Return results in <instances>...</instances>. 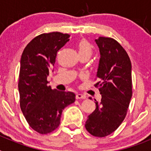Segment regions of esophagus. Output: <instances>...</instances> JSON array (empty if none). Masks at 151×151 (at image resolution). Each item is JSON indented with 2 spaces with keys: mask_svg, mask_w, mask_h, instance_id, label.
I'll list each match as a JSON object with an SVG mask.
<instances>
[{
  "mask_svg": "<svg viewBox=\"0 0 151 151\" xmlns=\"http://www.w3.org/2000/svg\"><path fill=\"white\" fill-rule=\"evenodd\" d=\"M86 98V96L82 94H76V99L79 100V99H85Z\"/></svg>",
  "mask_w": 151,
  "mask_h": 151,
  "instance_id": "34e87169",
  "label": "esophagus"
}]
</instances>
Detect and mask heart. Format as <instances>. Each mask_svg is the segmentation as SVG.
Returning <instances> with one entry per match:
<instances>
[{"mask_svg": "<svg viewBox=\"0 0 151 151\" xmlns=\"http://www.w3.org/2000/svg\"><path fill=\"white\" fill-rule=\"evenodd\" d=\"M77 47H78V51L79 55L85 54V55H88L89 57H91V55L92 54V52H93V49H92L91 44L85 39L81 40L78 42Z\"/></svg>", "mask_w": 151, "mask_h": 151, "instance_id": "obj_1", "label": "heart"}]
</instances>
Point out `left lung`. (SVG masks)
Returning a JSON list of instances; mask_svg holds the SVG:
<instances>
[{
    "mask_svg": "<svg viewBox=\"0 0 151 151\" xmlns=\"http://www.w3.org/2000/svg\"><path fill=\"white\" fill-rule=\"evenodd\" d=\"M101 58L94 85L102 95L96 109L88 116L85 129L91 135L103 138L113 133L123 122L132 96V63L118 41L100 37L95 40Z\"/></svg>",
    "mask_w": 151,
    "mask_h": 151,
    "instance_id": "1",
    "label": "left lung"
}]
</instances>
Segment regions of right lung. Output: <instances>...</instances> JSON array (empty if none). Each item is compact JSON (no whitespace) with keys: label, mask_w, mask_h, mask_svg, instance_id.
Returning a JSON list of instances; mask_svg holds the SVG:
<instances>
[{"label":"right lung","mask_w":151,"mask_h":151,"mask_svg":"<svg viewBox=\"0 0 151 151\" xmlns=\"http://www.w3.org/2000/svg\"><path fill=\"white\" fill-rule=\"evenodd\" d=\"M69 36L58 32L39 35L28 44L21 57L20 108L30 127L40 134L57 129L63 110L76 101L74 93L52 90L47 80L57 51L69 41Z\"/></svg>","instance_id":"obj_1"}]
</instances>
